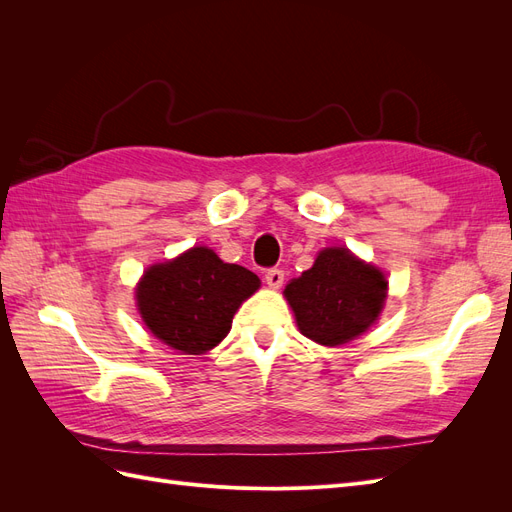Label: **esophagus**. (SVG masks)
Segmentation results:
<instances>
[{"mask_svg":"<svg viewBox=\"0 0 512 512\" xmlns=\"http://www.w3.org/2000/svg\"><path fill=\"white\" fill-rule=\"evenodd\" d=\"M265 280H267V284H269L271 288H280V286L284 284V271H282V269H277V267H273V269H269V271H267Z\"/></svg>","mask_w":512,"mask_h":512,"instance_id":"obj_1","label":"esophagus"}]
</instances>
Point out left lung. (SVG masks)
I'll list each match as a JSON object with an SVG mask.
<instances>
[{"label":"left lung","instance_id":"8db88e82","mask_svg":"<svg viewBox=\"0 0 512 512\" xmlns=\"http://www.w3.org/2000/svg\"><path fill=\"white\" fill-rule=\"evenodd\" d=\"M284 294L305 337L322 346H339L367 331L378 318L386 280L346 247H327Z\"/></svg>","mask_w":512,"mask_h":512}]
</instances>
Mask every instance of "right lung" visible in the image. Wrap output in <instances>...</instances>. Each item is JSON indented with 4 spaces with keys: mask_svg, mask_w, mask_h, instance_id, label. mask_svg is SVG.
<instances>
[{
    "mask_svg": "<svg viewBox=\"0 0 512 512\" xmlns=\"http://www.w3.org/2000/svg\"><path fill=\"white\" fill-rule=\"evenodd\" d=\"M260 280L228 265L209 247H192L179 258L153 265L136 290L138 312L149 331L183 354H203L228 335L239 305Z\"/></svg>",
    "mask_w": 512,
    "mask_h": 512,
    "instance_id": "add662e5",
    "label": "right lung"
}]
</instances>
